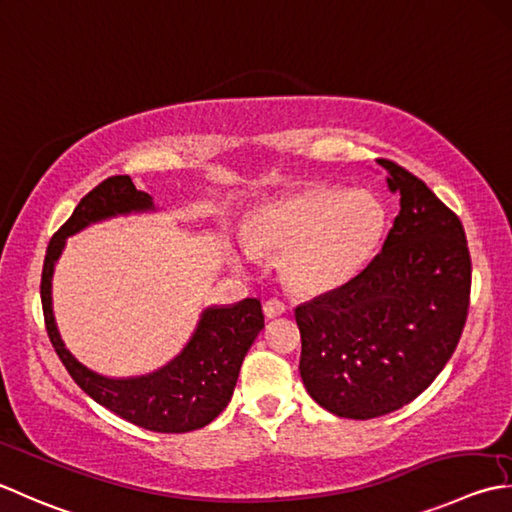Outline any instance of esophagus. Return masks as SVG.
Segmentation results:
<instances>
[{
  "mask_svg": "<svg viewBox=\"0 0 512 512\" xmlns=\"http://www.w3.org/2000/svg\"><path fill=\"white\" fill-rule=\"evenodd\" d=\"M286 304L282 302V299H277V297H273V299H268V302L264 304V315L268 317V319H275V317H282L284 313H286Z\"/></svg>",
  "mask_w": 512,
  "mask_h": 512,
  "instance_id": "esophagus-1",
  "label": "esophagus"
}]
</instances>
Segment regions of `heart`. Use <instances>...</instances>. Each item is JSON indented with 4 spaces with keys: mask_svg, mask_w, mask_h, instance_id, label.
Wrapping results in <instances>:
<instances>
[{
    "mask_svg": "<svg viewBox=\"0 0 512 512\" xmlns=\"http://www.w3.org/2000/svg\"><path fill=\"white\" fill-rule=\"evenodd\" d=\"M384 230L386 208L375 195L313 186L259 208L246 228V244L286 253L288 284L302 293H326L368 264Z\"/></svg>",
    "mask_w": 512,
    "mask_h": 512,
    "instance_id": "1",
    "label": "heart"
}]
</instances>
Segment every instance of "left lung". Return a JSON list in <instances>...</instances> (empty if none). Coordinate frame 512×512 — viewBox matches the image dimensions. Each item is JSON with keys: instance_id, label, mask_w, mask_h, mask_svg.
Returning a JSON list of instances; mask_svg holds the SVG:
<instances>
[{"instance_id": "obj_1", "label": "left lung", "mask_w": 512, "mask_h": 512, "mask_svg": "<svg viewBox=\"0 0 512 512\" xmlns=\"http://www.w3.org/2000/svg\"><path fill=\"white\" fill-rule=\"evenodd\" d=\"M399 215L382 253L350 282L295 308L308 395L328 413L373 419L435 382L462 337L470 253L459 217L390 159Z\"/></svg>"}]
</instances>
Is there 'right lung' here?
<instances>
[{
  "label": "right lung",
  "mask_w": 512,
  "mask_h": 512,
  "mask_svg": "<svg viewBox=\"0 0 512 512\" xmlns=\"http://www.w3.org/2000/svg\"><path fill=\"white\" fill-rule=\"evenodd\" d=\"M155 210L153 197L137 190L128 175L104 179L77 204L68 222L46 248L42 270L44 322L55 353L75 384L97 404L126 422L155 433H188L204 428L222 413L239 377L248 348L264 328L262 302L246 297L230 306L206 308L182 353L155 373L139 377H104L77 362L59 335L53 315V270L66 237L90 224L130 213Z\"/></svg>",
  "instance_id": "right-lung-1"
}]
</instances>
